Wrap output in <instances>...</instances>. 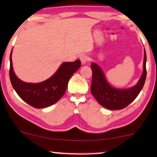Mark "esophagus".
<instances>
[{"label":"esophagus","instance_id":"obj_1","mask_svg":"<svg viewBox=\"0 0 157 157\" xmlns=\"http://www.w3.org/2000/svg\"><path fill=\"white\" fill-rule=\"evenodd\" d=\"M80 60H81V62H82V64L84 65V64H85L86 62H87L88 58H87V56H82L80 57Z\"/></svg>","mask_w":157,"mask_h":157}]
</instances>
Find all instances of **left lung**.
Returning <instances> with one entry per match:
<instances>
[{"mask_svg":"<svg viewBox=\"0 0 157 157\" xmlns=\"http://www.w3.org/2000/svg\"><path fill=\"white\" fill-rule=\"evenodd\" d=\"M90 65L93 71L91 93L98 102L108 109L119 110L126 107L137 97L144 86L147 74L145 50L143 74L135 85L127 89H118L110 85L102 69L95 62H92Z\"/></svg>","mask_w":157,"mask_h":157,"instance_id":"left-lung-1","label":"left lung"}]
</instances>
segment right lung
I'll return each mask as SVG.
<instances>
[{
    "mask_svg": "<svg viewBox=\"0 0 157 157\" xmlns=\"http://www.w3.org/2000/svg\"><path fill=\"white\" fill-rule=\"evenodd\" d=\"M12 50L10 53L9 77L17 95L33 107L41 109L56 104L65 93L71 77L78 70L81 61L63 62L56 73L47 80L40 83L24 82L17 77L12 67Z\"/></svg>",
    "mask_w": 157,
    "mask_h": 157,
    "instance_id": "right-lung-1",
    "label": "right lung"
}]
</instances>
